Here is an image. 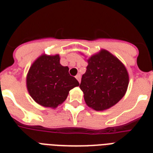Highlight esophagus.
<instances>
[{"instance_id":"34e87169","label":"esophagus","mask_w":153,"mask_h":153,"mask_svg":"<svg viewBox=\"0 0 153 153\" xmlns=\"http://www.w3.org/2000/svg\"><path fill=\"white\" fill-rule=\"evenodd\" d=\"M76 79L79 81V83H80V79H81L80 75H79V74H77V75L76 76Z\"/></svg>"}]
</instances>
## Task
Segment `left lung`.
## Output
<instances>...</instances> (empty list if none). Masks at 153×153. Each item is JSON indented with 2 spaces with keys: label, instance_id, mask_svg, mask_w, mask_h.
<instances>
[{
  "label": "left lung",
  "instance_id": "1",
  "mask_svg": "<svg viewBox=\"0 0 153 153\" xmlns=\"http://www.w3.org/2000/svg\"><path fill=\"white\" fill-rule=\"evenodd\" d=\"M88 66L79 85L89 107L102 111L124 97L129 74L123 63L111 53L101 50L87 60Z\"/></svg>",
  "mask_w": 153,
  "mask_h": 153
}]
</instances>
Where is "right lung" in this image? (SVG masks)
Returning <instances> with one entry per match:
<instances>
[{"instance_id": "right-lung-1", "label": "right lung", "mask_w": 153, "mask_h": 153, "mask_svg": "<svg viewBox=\"0 0 153 153\" xmlns=\"http://www.w3.org/2000/svg\"><path fill=\"white\" fill-rule=\"evenodd\" d=\"M79 82L60 63L58 54L39 56L27 75V88L33 100L44 107L56 108L67 99L69 91Z\"/></svg>"}]
</instances>
